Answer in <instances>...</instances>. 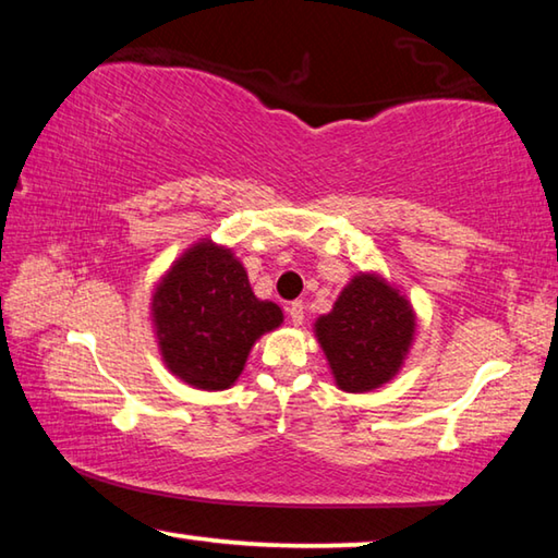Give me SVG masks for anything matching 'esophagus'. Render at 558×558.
I'll return each instance as SVG.
<instances>
[{
	"mask_svg": "<svg viewBox=\"0 0 558 558\" xmlns=\"http://www.w3.org/2000/svg\"><path fill=\"white\" fill-rule=\"evenodd\" d=\"M288 315H290V323H292V325H302V319H305V307H302L300 300L290 302Z\"/></svg>",
	"mask_w": 558,
	"mask_h": 558,
	"instance_id": "34e87169",
	"label": "esophagus"
}]
</instances>
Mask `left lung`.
Returning a JSON list of instances; mask_svg holds the SVG:
<instances>
[{
    "mask_svg": "<svg viewBox=\"0 0 558 558\" xmlns=\"http://www.w3.org/2000/svg\"><path fill=\"white\" fill-rule=\"evenodd\" d=\"M415 329L409 300L376 276H359L319 317L315 332L339 389H379L401 369Z\"/></svg>",
    "mask_w": 558,
    "mask_h": 558,
    "instance_id": "left-lung-1",
    "label": "left lung"
}]
</instances>
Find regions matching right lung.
Segmentation results:
<instances>
[{"label": "right lung", "mask_w": 558, "mask_h": 558, "mask_svg": "<svg viewBox=\"0 0 558 558\" xmlns=\"http://www.w3.org/2000/svg\"><path fill=\"white\" fill-rule=\"evenodd\" d=\"M153 315L165 364L206 391L229 389L256 339L282 323L276 302L253 295L241 263L211 241L174 263L157 286Z\"/></svg>", "instance_id": "right-lung-1"}]
</instances>
